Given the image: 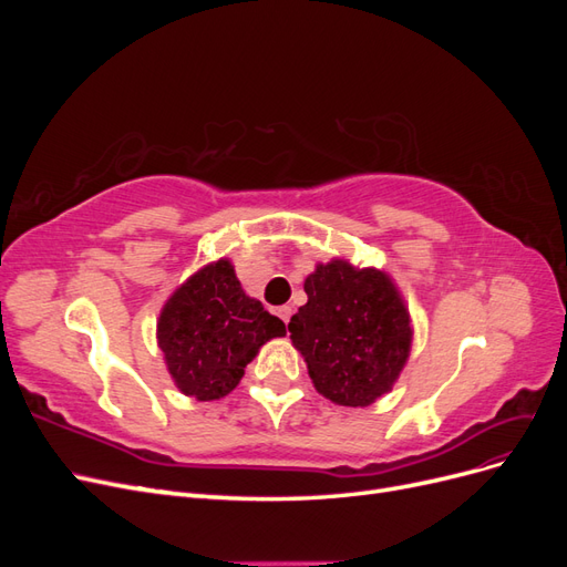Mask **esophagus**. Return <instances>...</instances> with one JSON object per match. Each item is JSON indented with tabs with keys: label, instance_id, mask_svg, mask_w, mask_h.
<instances>
[{
	"label": "esophagus",
	"instance_id": "obj_1",
	"mask_svg": "<svg viewBox=\"0 0 567 567\" xmlns=\"http://www.w3.org/2000/svg\"><path fill=\"white\" fill-rule=\"evenodd\" d=\"M277 315L281 317V321H284V323H288V319H290V315H293V310H290L288 305H281L279 310H277Z\"/></svg>",
	"mask_w": 567,
	"mask_h": 567
}]
</instances>
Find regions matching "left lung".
Masks as SVG:
<instances>
[{"mask_svg":"<svg viewBox=\"0 0 567 567\" xmlns=\"http://www.w3.org/2000/svg\"><path fill=\"white\" fill-rule=\"evenodd\" d=\"M307 305L288 331L315 388L336 404L367 406L398 379L411 348L404 302L383 271L333 260L305 279Z\"/></svg>","mask_w":567,"mask_h":567,"instance_id":"8db88e82","label":"left lung"}]
</instances>
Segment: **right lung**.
Instances as JSON below:
<instances>
[{
  "label": "right lung",
  "instance_id": "1",
  "mask_svg": "<svg viewBox=\"0 0 567 567\" xmlns=\"http://www.w3.org/2000/svg\"><path fill=\"white\" fill-rule=\"evenodd\" d=\"M284 333V321L244 293L227 260L208 265L177 288L158 321L169 375L200 402L229 394L260 346Z\"/></svg>",
  "mask_w": 567,
  "mask_h": 567
}]
</instances>
